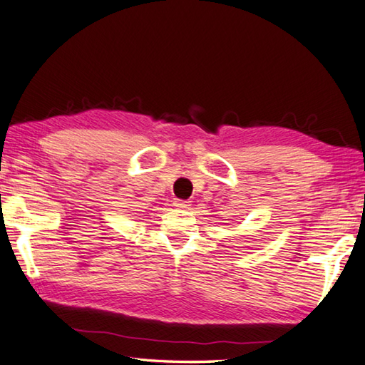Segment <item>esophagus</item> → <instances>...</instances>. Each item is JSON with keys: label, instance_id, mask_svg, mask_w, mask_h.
<instances>
[{"label": "esophagus", "instance_id": "1", "mask_svg": "<svg viewBox=\"0 0 365 365\" xmlns=\"http://www.w3.org/2000/svg\"><path fill=\"white\" fill-rule=\"evenodd\" d=\"M174 207H175V209H178V210H190L191 204L188 201H182V199H175Z\"/></svg>", "mask_w": 365, "mask_h": 365}]
</instances>
